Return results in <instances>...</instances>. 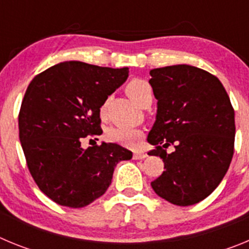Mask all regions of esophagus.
<instances>
[{"label": "esophagus", "mask_w": 249, "mask_h": 249, "mask_svg": "<svg viewBox=\"0 0 249 249\" xmlns=\"http://www.w3.org/2000/svg\"><path fill=\"white\" fill-rule=\"evenodd\" d=\"M147 155L144 153V152H140V151H136L135 153H133V158L135 160H143V158H146Z\"/></svg>", "instance_id": "obj_1"}]
</instances>
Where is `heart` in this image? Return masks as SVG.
<instances>
[{
    "label": "heart",
    "instance_id": "heart-1",
    "mask_svg": "<svg viewBox=\"0 0 249 249\" xmlns=\"http://www.w3.org/2000/svg\"><path fill=\"white\" fill-rule=\"evenodd\" d=\"M126 92L132 100L136 103L140 105V102L143 100L146 96L152 94V89L146 81L141 80V78H133L128 81L126 85ZM106 106L103 105L101 107V114L105 113ZM107 138L112 142H116L118 144L126 147H135L138 143V141L142 137V131L137 127L132 126H113L107 131L106 133Z\"/></svg>",
    "mask_w": 249,
    "mask_h": 249
}]
</instances>
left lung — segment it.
I'll return each instance as SVG.
<instances>
[{
	"instance_id": "1",
	"label": "left lung",
	"mask_w": 249,
	"mask_h": 249,
	"mask_svg": "<svg viewBox=\"0 0 249 249\" xmlns=\"http://www.w3.org/2000/svg\"><path fill=\"white\" fill-rule=\"evenodd\" d=\"M158 100L149 143L164 162L163 173L151 186L176 206L203 201L218 187L234 152V109L221 81L188 65L167 66L149 72ZM175 145L167 154L165 148Z\"/></svg>"
}]
</instances>
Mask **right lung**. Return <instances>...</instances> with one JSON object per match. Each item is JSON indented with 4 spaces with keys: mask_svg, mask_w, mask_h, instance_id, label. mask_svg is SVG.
<instances>
[{
    "mask_svg": "<svg viewBox=\"0 0 249 249\" xmlns=\"http://www.w3.org/2000/svg\"><path fill=\"white\" fill-rule=\"evenodd\" d=\"M127 77V67L68 61L28 85L18 114L19 141L31 176L57 204L92 203L109 187L116 164L132 158L116 143L81 146L82 138L102 135L101 107Z\"/></svg>",
    "mask_w": 249,
    "mask_h": 249,
    "instance_id": "right-lung-1",
    "label": "right lung"
}]
</instances>
